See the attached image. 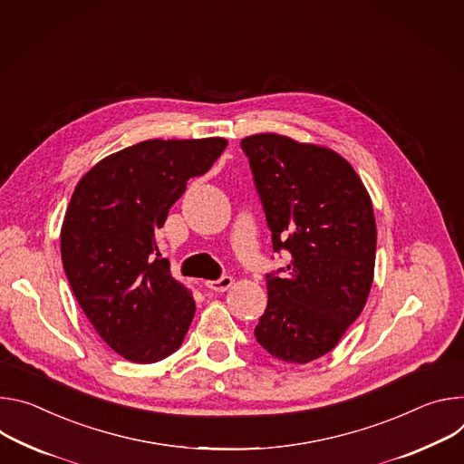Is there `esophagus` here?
<instances>
[{"mask_svg": "<svg viewBox=\"0 0 464 464\" xmlns=\"http://www.w3.org/2000/svg\"><path fill=\"white\" fill-rule=\"evenodd\" d=\"M204 285L208 287V289H212V291L223 293V291H227V289H230V287L234 285V278L225 275V276H221V278H218V280H208Z\"/></svg>", "mask_w": 464, "mask_h": 464, "instance_id": "1", "label": "esophagus"}]
</instances>
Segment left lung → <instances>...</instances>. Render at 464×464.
Listing matches in <instances>:
<instances>
[{
	"label": "left lung",
	"mask_w": 464,
	"mask_h": 464,
	"mask_svg": "<svg viewBox=\"0 0 464 464\" xmlns=\"http://www.w3.org/2000/svg\"><path fill=\"white\" fill-rule=\"evenodd\" d=\"M275 252L267 310L254 328L271 355L307 363L328 353L363 312L376 262L371 197L337 152L280 134L241 140Z\"/></svg>",
	"instance_id": "8db88e82"
}]
</instances>
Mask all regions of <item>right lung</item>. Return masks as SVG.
Returning a JSON list of instances; mask_svg holds the SVG:
<instances>
[{"label":"right lung","instance_id":"obj_1","mask_svg":"<svg viewBox=\"0 0 464 464\" xmlns=\"http://www.w3.org/2000/svg\"><path fill=\"white\" fill-rule=\"evenodd\" d=\"M227 143L147 140L101 160L72 195L61 232L64 273L95 332L132 363L171 355L191 324L195 300L171 276L154 234Z\"/></svg>","mask_w":464,"mask_h":464}]
</instances>
